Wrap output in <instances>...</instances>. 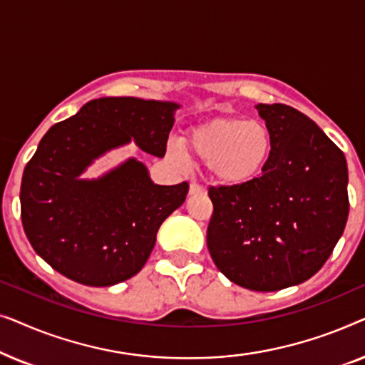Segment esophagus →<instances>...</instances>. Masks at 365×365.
<instances>
[{
	"label": "esophagus",
	"mask_w": 365,
	"mask_h": 365,
	"mask_svg": "<svg viewBox=\"0 0 365 365\" xmlns=\"http://www.w3.org/2000/svg\"><path fill=\"white\" fill-rule=\"evenodd\" d=\"M189 194H204V187L201 186V184L192 182L191 186H189Z\"/></svg>",
	"instance_id": "obj_1"
}]
</instances>
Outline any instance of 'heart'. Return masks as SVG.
Wrapping results in <instances>:
<instances>
[{"label":"heart","instance_id":"1","mask_svg":"<svg viewBox=\"0 0 365 365\" xmlns=\"http://www.w3.org/2000/svg\"><path fill=\"white\" fill-rule=\"evenodd\" d=\"M179 148L186 158L206 163L212 181L239 187L254 182L266 171L274 139L261 119L219 116L186 129Z\"/></svg>","mask_w":365,"mask_h":365}]
</instances>
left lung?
<instances>
[{
    "instance_id": "1",
    "label": "left lung",
    "mask_w": 365,
    "mask_h": 365,
    "mask_svg": "<svg viewBox=\"0 0 365 365\" xmlns=\"http://www.w3.org/2000/svg\"><path fill=\"white\" fill-rule=\"evenodd\" d=\"M274 151L246 186L209 187L207 249L237 286L281 291L312 277L331 256L349 216L344 153L312 119L286 104H257Z\"/></svg>"
}]
</instances>
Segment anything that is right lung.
<instances>
[{"label":"right lung","mask_w":365,"mask_h":365,"mask_svg":"<svg viewBox=\"0 0 365 365\" xmlns=\"http://www.w3.org/2000/svg\"><path fill=\"white\" fill-rule=\"evenodd\" d=\"M178 108L153 99L99 98L44 134L24 168L19 199L28 241L54 271L93 287L141 271L159 226L184 202L189 184L158 186L136 159L94 181L79 174L131 139L163 158Z\"/></svg>","instance_id":"add662e5"}]
</instances>
